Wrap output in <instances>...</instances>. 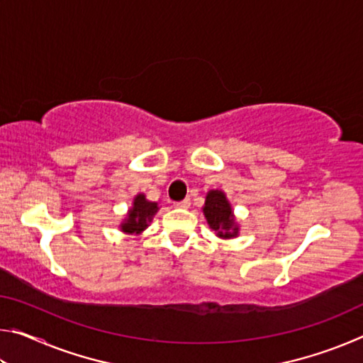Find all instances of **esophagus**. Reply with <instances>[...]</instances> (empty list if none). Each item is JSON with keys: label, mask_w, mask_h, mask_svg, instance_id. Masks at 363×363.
Returning a JSON list of instances; mask_svg holds the SVG:
<instances>
[{"label": "esophagus", "mask_w": 363, "mask_h": 363, "mask_svg": "<svg viewBox=\"0 0 363 363\" xmlns=\"http://www.w3.org/2000/svg\"><path fill=\"white\" fill-rule=\"evenodd\" d=\"M189 206H190V200L189 199L182 200V201H176V203H174V208H182V210H187Z\"/></svg>", "instance_id": "obj_1"}]
</instances>
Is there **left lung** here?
<instances>
[{"label": "left lung", "instance_id": "left-lung-1", "mask_svg": "<svg viewBox=\"0 0 363 363\" xmlns=\"http://www.w3.org/2000/svg\"><path fill=\"white\" fill-rule=\"evenodd\" d=\"M210 229L223 240L237 238L240 233V224L233 214V208L224 190L211 189L205 196V205L201 208Z\"/></svg>", "mask_w": 363, "mask_h": 363}]
</instances>
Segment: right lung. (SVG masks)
<instances>
[{
    "mask_svg": "<svg viewBox=\"0 0 363 363\" xmlns=\"http://www.w3.org/2000/svg\"><path fill=\"white\" fill-rule=\"evenodd\" d=\"M158 201H150L145 194H138L133 199V205L126 216L120 223V230L126 235H140L150 225L153 216L158 213Z\"/></svg>",
    "mask_w": 363,
    "mask_h": 363,
    "instance_id": "add662e5",
    "label": "right lung"
}]
</instances>
